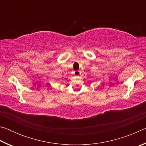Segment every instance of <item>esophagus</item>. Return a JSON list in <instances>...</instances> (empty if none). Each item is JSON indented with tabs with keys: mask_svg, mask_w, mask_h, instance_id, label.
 Listing matches in <instances>:
<instances>
[{
	"mask_svg": "<svg viewBox=\"0 0 146 146\" xmlns=\"http://www.w3.org/2000/svg\"><path fill=\"white\" fill-rule=\"evenodd\" d=\"M74 74H75V75L78 76L80 74V71H75V72H74Z\"/></svg>",
	"mask_w": 146,
	"mask_h": 146,
	"instance_id": "34e87169",
	"label": "esophagus"
}]
</instances>
